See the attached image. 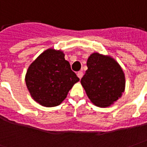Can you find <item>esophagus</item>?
Returning <instances> with one entry per match:
<instances>
[{
  "mask_svg": "<svg viewBox=\"0 0 147 147\" xmlns=\"http://www.w3.org/2000/svg\"><path fill=\"white\" fill-rule=\"evenodd\" d=\"M83 71H78V73H77V76L79 77L80 79H81V78L83 77Z\"/></svg>",
  "mask_w": 147,
  "mask_h": 147,
  "instance_id": "34e87169",
  "label": "esophagus"
}]
</instances>
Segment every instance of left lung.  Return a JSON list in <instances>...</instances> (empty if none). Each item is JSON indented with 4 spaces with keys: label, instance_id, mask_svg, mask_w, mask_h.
<instances>
[{
    "label": "left lung",
    "instance_id": "1",
    "mask_svg": "<svg viewBox=\"0 0 147 147\" xmlns=\"http://www.w3.org/2000/svg\"><path fill=\"white\" fill-rule=\"evenodd\" d=\"M88 69L81 79L89 99L97 106L105 108L121 97L125 77L120 64L109 56L94 53L87 60Z\"/></svg>",
    "mask_w": 147,
    "mask_h": 147
}]
</instances>
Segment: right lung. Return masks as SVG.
<instances>
[{"mask_svg": "<svg viewBox=\"0 0 147 147\" xmlns=\"http://www.w3.org/2000/svg\"><path fill=\"white\" fill-rule=\"evenodd\" d=\"M80 79L61 50L49 49L30 64L25 81L33 99L45 107L60 105Z\"/></svg>", "mask_w": 147, "mask_h": 147, "instance_id": "1", "label": "right lung"}]
</instances>
